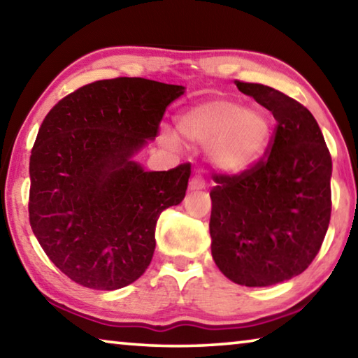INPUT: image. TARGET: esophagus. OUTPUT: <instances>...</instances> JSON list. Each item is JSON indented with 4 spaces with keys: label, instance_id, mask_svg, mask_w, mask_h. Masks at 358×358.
<instances>
[{
    "label": "esophagus",
    "instance_id": "esophagus-1",
    "mask_svg": "<svg viewBox=\"0 0 358 358\" xmlns=\"http://www.w3.org/2000/svg\"><path fill=\"white\" fill-rule=\"evenodd\" d=\"M189 189L191 191H201L205 189V180L201 177V175H194L189 181Z\"/></svg>",
    "mask_w": 358,
    "mask_h": 358
}]
</instances>
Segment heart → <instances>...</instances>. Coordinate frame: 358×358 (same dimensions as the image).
<instances>
[{"mask_svg": "<svg viewBox=\"0 0 358 358\" xmlns=\"http://www.w3.org/2000/svg\"><path fill=\"white\" fill-rule=\"evenodd\" d=\"M177 131L185 141L205 145L207 159L217 171L240 172L264 153L271 126L260 108L217 98L199 102L181 113Z\"/></svg>", "mask_w": 358, "mask_h": 358, "instance_id": "b5f03b06", "label": "heart"}]
</instances>
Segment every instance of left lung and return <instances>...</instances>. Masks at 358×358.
<instances>
[{
  "label": "left lung",
  "mask_w": 358,
  "mask_h": 358,
  "mask_svg": "<svg viewBox=\"0 0 358 358\" xmlns=\"http://www.w3.org/2000/svg\"><path fill=\"white\" fill-rule=\"evenodd\" d=\"M235 85L268 108L276 126L256 164L237 175L215 173L211 256L230 281L273 286L303 273L322 246L331 215V156L305 106L266 85Z\"/></svg>",
  "instance_id": "left-lung-1"
}]
</instances>
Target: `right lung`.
I'll use <instances>...</instances> for the list:
<instances>
[{
  "label": "right lung",
  "mask_w": 358,
  "mask_h": 358,
  "mask_svg": "<svg viewBox=\"0 0 358 358\" xmlns=\"http://www.w3.org/2000/svg\"><path fill=\"white\" fill-rule=\"evenodd\" d=\"M185 87L98 80L53 106L29 157V224L47 257L83 287L115 290L153 257L157 217L183 201L189 164L145 172L132 161Z\"/></svg>",
  "instance_id": "add662e5"
}]
</instances>
